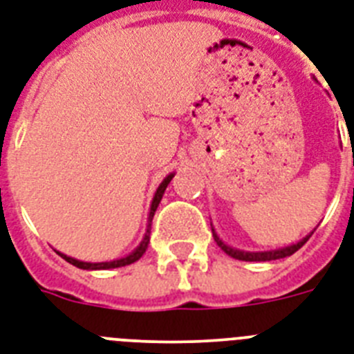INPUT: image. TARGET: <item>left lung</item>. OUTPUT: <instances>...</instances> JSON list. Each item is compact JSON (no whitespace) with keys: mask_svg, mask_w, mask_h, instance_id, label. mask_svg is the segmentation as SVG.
<instances>
[{"mask_svg":"<svg viewBox=\"0 0 354 354\" xmlns=\"http://www.w3.org/2000/svg\"><path fill=\"white\" fill-rule=\"evenodd\" d=\"M214 234V241L218 243V246H221V250L225 252V254H228L230 257H234V259H239V261H275V259H283V257H288V255L295 254L299 248H301L302 245H304L308 239L311 237V232L310 236H306L302 241H299L297 245H292V246H286V248H279V250H272V252H241V250H234V248H230V246H227L225 243L219 239L218 236H216V232L212 230Z\"/></svg>","mask_w":354,"mask_h":354,"instance_id":"1","label":"left lung"}]
</instances>
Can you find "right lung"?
Segmentation results:
<instances>
[{
	"label": "right lung",
	"mask_w": 354,
	"mask_h": 354,
	"mask_svg": "<svg viewBox=\"0 0 354 354\" xmlns=\"http://www.w3.org/2000/svg\"><path fill=\"white\" fill-rule=\"evenodd\" d=\"M172 176L174 174H169L165 180H163L162 183H160L158 191H156V194H154L153 198V203H151V212H149V225H147V234H145L144 241L140 243V246L136 248L133 254H129L127 257H124V259H118V261H109V263H82V261H77L73 259V257H68V255L64 254H57L61 255L62 259H66L68 263L73 264V266H77V268H82V270H108V268H120V266H126V264H131L135 263V261H138L142 257V255L145 254V250H147V245H149V234H151V221H153V216L154 212H156V209H158V203L160 200H162L163 192H165V189H167L169 182L172 180Z\"/></svg>",
	"instance_id": "1"
}]
</instances>
